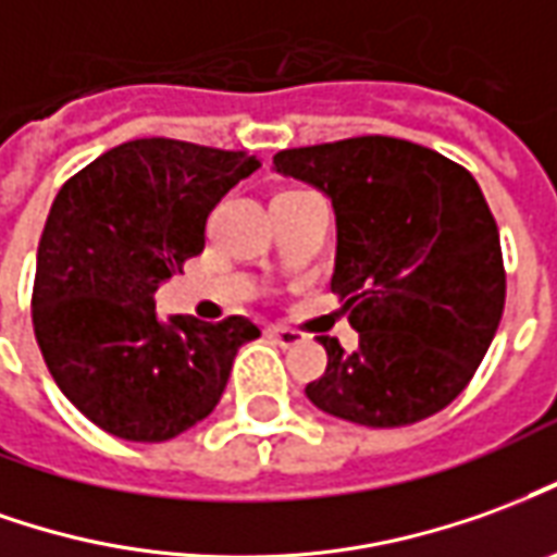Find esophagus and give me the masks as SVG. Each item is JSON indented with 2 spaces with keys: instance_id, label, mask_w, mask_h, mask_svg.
Returning <instances> with one entry per match:
<instances>
[{
  "instance_id": "34e87169",
  "label": "esophagus",
  "mask_w": 557,
  "mask_h": 557,
  "mask_svg": "<svg viewBox=\"0 0 557 557\" xmlns=\"http://www.w3.org/2000/svg\"><path fill=\"white\" fill-rule=\"evenodd\" d=\"M268 334H271V337H274L280 346H295L305 341V334L301 332H295V329H280V325H271V329H268Z\"/></svg>"
}]
</instances>
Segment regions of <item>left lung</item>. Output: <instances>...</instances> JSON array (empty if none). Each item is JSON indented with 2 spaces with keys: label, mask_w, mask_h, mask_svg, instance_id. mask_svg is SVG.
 <instances>
[{
  "label": "left lung",
  "mask_w": 557,
  "mask_h": 557,
  "mask_svg": "<svg viewBox=\"0 0 557 557\" xmlns=\"http://www.w3.org/2000/svg\"><path fill=\"white\" fill-rule=\"evenodd\" d=\"M274 169L332 198V292L359 332L356 352L319 337L329 364L307 398L368 428L441 413L480 368L507 298L500 235L473 174L388 135L280 150Z\"/></svg>",
  "instance_id": "8db88e82"
}]
</instances>
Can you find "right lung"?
<instances>
[{
    "label": "right lung",
    "instance_id": "obj_1",
    "mask_svg": "<svg viewBox=\"0 0 557 557\" xmlns=\"http://www.w3.org/2000/svg\"><path fill=\"white\" fill-rule=\"evenodd\" d=\"M259 159L138 138L92 159L53 198L38 240L33 329L65 398L114 437L162 443L223 398L250 319L157 317L159 283L205 250L208 213Z\"/></svg>",
    "mask_w": 557,
    "mask_h": 557
}]
</instances>
